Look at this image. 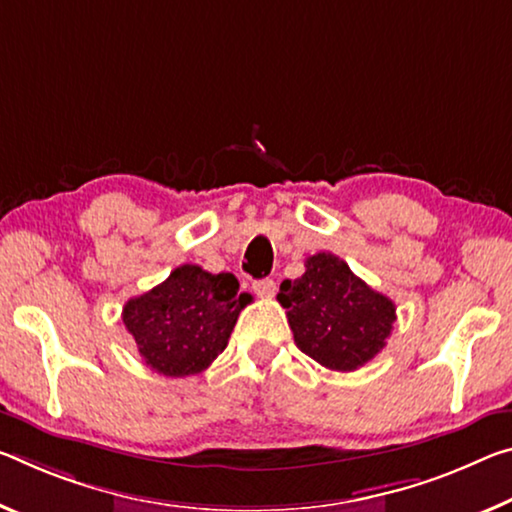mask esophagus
<instances>
[{
	"label": "esophagus",
	"mask_w": 512,
	"mask_h": 512,
	"mask_svg": "<svg viewBox=\"0 0 512 512\" xmlns=\"http://www.w3.org/2000/svg\"><path fill=\"white\" fill-rule=\"evenodd\" d=\"M253 289H255V294H257L259 298H273V294H275V282H273L271 278L255 280V282H253Z\"/></svg>",
	"instance_id": "esophagus-1"
}]
</instances>
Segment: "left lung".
Listing matches in <instances>:
<instances>
[{
    "mask_svg": "<svg viewBox=\"0 0 512 512\" xmlns=\"http://www.w3.org/2000/svg\"><path fill=\"white\" fill-rule=\"evenodd\" d=\"M294 342L332 371H355L376 358L396 321V305L360 280L344 259L316 253L305 273L278 294Z\"/></svg>",
    "mask_w": 512,
    "mask_h": 512,
    "instance_id": "left-lung-1",
    "label": "left lung"
}]
</instances>
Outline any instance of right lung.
<instances>
[{"mask_svg": "<svg viewBox=\"0 0 512 512\" xmlns=\"http://www.w3.org/2000/svg\"><path fill=\"white\" fill-rule=\"evenodd\" d=\"M250 300V294H239L232 273L182 264L161 285L129 298L123 323L150 369L184 378L205 371L225 351L239 312Z\"/></svg>", "mask_w": 512, "mask_h": 512, "instance_id": "1", "label": "right lung"}]
</instances>
